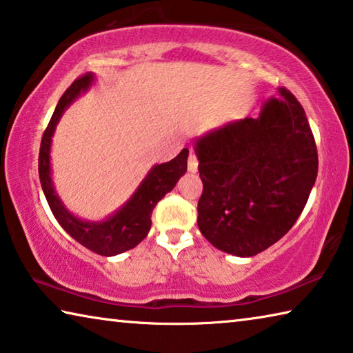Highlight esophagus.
Returning <instances> with one entry per match:
<instances>
[{
    "label": "esophagus",
    "instance_id": "34e87169",
    "mask_svg": "<svg viewBox=\"0 0 353 353\" xmlns=\"http://www.w3.org/2000/svg\"><path fill=\"white\" fill-rule=\"evenodd\" d=\"M197 169H199V161H197V158H195V154L190 153L189 159H188V170L190 173H195L197 172Z\"/></svg>",
    "mask_w": 353,
    "mask_h": 353
}]
</instances>
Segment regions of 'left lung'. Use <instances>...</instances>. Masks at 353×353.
Wrapping results in <instances>:
<instances>
[{"instance_id": "left-lung-1", "label": "left lung", "mask_w": 353, "mask_h": 353, "mask_svg": "<svg viewBox=\"0 0 353 353\" xmlns=\"http://www.w3.org/2000/svg\"><path fill=\"white\" fill-rule=\"evenodd\" d=\"M279 92L259 117L195 141L203 181L199 228L236 256H253L280 241L302 214L317 176V148L303 108L288 89Z\"/></svg>"}]
</instances>
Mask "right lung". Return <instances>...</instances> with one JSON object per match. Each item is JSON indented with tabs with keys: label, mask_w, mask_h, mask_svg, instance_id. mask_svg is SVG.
<instances>
[{
	"label": "right lung",
	"mask_w": 353,
	"mask_h": 353,
	"mask_svg": "<svg viewBox=\"0 0 353 353\" xmlns=\"http://www.w3.org/2000/svg\"><path fill=\"white\" fill-rule=\"evenodd\" d=\"M94 83V74L85 73L84 77L74 79L61 97L59 103L54 109L53 115L46 130L43 132L42 143L39 152V178L42 184L46 201L51 208V212L59 222L61 227L84 245L89 250L98 253L101 256H114L119 253L134 248L143 238H147L150 228H152V212L158 201L167 192L175 188L178 180L188 170V156L189 150L183 148L176 158L169 163L153 165L148 172L145 180L136 189L132 197L108 217L103 222H88L74 217L67 210L61 199L57 197L53 181H51V165H50V150L51 137L54 134L56 125L59 122L65 109L84 94Z\"/></svg>",
	"instance_id": "add662e5"
}]
</instances>
